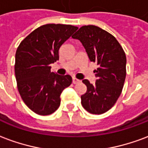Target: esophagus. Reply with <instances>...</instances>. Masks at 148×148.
<instances>
[{
	"label": "esophagus",
	"instance_id": "obj_1",
	"mask_svg": "<svg viewBox=\"0 0 148 148\" xmlns=\"http://www.w3.org/2000/svg\"><path fill=\"white\" fill-rule=\"evenodd\" d=\"M72 82H73V84H77L78 83V82H80V80L77 79L76 77H73V78H72Z\"/></svg>",
	"mask_w": 148,
	"mask_h": 148
}]
</instances>
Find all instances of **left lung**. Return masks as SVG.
<instances>
[{
    "label": "left lung",
    "mask_w": 148,
    "mask_h": 148,
    "mask_svg": "<svg viewBox=\"0 0 148 148\" xmlns=\"http://www.w3.org/2000/svg\"><path fill=\"white\" fill-rule=\"evenodd\" d=\"M73 39L80 40L90 60L98 68L93 71L96 82L82 80L86 93L81 96L82 105L92 114H102L111 109L119 98L126 77V55L116 39L94 25L79 28Z\"/></svg>",
    "instance_id": "obj_1"
}]
</instances>
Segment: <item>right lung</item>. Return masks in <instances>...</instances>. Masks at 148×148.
Here are the masks:
<instances>
[{
	"label": "right lung",
	"mask_w": 148,
	"mask_h": 148,
	"mask_svg": "<svg viewBox=\"0 0 148 148\" xmlns=\"http://www.w3.org/2000/svg\"><path fill=\"white\" fill-rule=\"evenodd\" d=\"M78 28L67 24H48L34 30L16 52L15 75L18 91L29 109L50 115L60 106V95L72 82L70 75L51 72L50 64L58 60V50Z\"/></svg>",
	"instance_id": "add662e5"
}]
</instances>
